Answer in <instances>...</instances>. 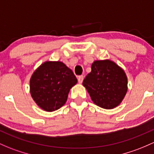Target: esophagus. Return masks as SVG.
<instances>
[{
	"mask_svg": "<svg viewBox=\"0 0 154 154\" xmlns=\"http://www.w3.org/2000/svg\"><path fill=\"white\" fill-rule=\"evenodd\" d=\"M83 79H84V77H83V76H82V75H81V76H79L78 78H77V80H78L79 83H82V80H83Z\"/></svg>",
	"mask_w": 154,
	"mask_h": 154,
	"instance_id": "obj_1",
	"label": "esophagus"
}]
</instances>
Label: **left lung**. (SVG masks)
I'll list each match as a JSON object with an SVG mask.
<instances>
[{"label":"left lung","mask_w":154,"mask_h":154,"mask_svg":"<svg viewBox=\"0 0 154 154\" xmlns=\"http://www.w3.org/2000/svg\"><path fill=\"white\" fill-rule=\"evenodd\" d=\"M82 85L95 105L105 109H113L125 97L128 77L123 69L114 61L95 60Z\"/></svg>","instance_id":"1"}]
</instances>
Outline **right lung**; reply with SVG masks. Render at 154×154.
<instances>
[{
  "instance_id": "obj_1",
  "label": "right lung",
  "mask_w": 154,
  "mask_h": 154,
  "mask_svg": "<svg viewBox=\"0 0 154 154\" xmlns=\"http://www.w3.org/2000/svg\"><path fill=\"white\" fill-rule=\"evenodd\" d=\"M77 82L72 69L62 61H46L30 78V94L43 111L59 109L67 101L69 91Z\"/></svg>"
}]
</instances>
